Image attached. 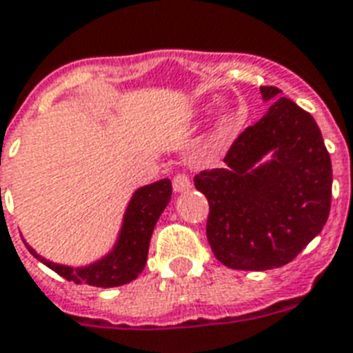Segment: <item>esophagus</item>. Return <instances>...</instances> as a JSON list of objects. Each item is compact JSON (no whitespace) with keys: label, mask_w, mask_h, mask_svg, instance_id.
Masks as SVG:
<instances>
[{"label":"esophagus","mask_w":353,"mask_h":353,"mask_svg":"<svg viewBox=\"0 0 353 353\" xmlns=\"http://www.w3.org/2000/svg\"><path fill=\"white\" fill-rule=\"evenodd\" d=\"M192 188L190 176L186 173H176L173 176V190L174 192H188Z\"/></svg>","instance_id":"esophagus-1"}]
</instances>
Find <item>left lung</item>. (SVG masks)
I'll return each instance as SVG.
<instances>
[{
  "label": "left lung",
  "instance_id": "8db88e82",
  "mask_svg": "<svg viewBox=\"0 0 353 353\" xmlns=\"http://www.w3.org/2000/svg\"><path fill=\"white\" fill-rule=\"evenodd\" d=\"M279 92L261 87L262 98L274 102L270 111L232 141L221 169L193 179L210 206L208 243L232 270L285 266L330 216L333 171L320 128L311 113ZM268 152L274 158L259 166Z\"/></svg>",
  "mask_w": 353,
  "mask_h": 353
}]
</instances>
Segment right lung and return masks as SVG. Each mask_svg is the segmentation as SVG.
<instances>
[{"label":"right lung","instance_id":"add662e5","mask_svg":"<svg viewBox=\"0 0 353 353\" xmlns=\"http://www.w3.org/2000/svg\"><path fill=\"white\" fill-rule=\"evenodd\" d=\"M171 193H173V186L169 179L139 188L126 208L123 230H121L115 249L102 261L94 262L91 266H61L37 255L29 245L28 249L42 264H46L50 270H54L55 274H59L66 281H74L76 285H91V287L100 288L126 285L136 279L147 264L148 243H150L152 230L161 212L169 205Z\"/></svg>","mask_w":353,"mask_h":353}]
</instances>
